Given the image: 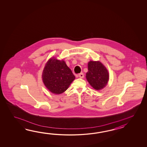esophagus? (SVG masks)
Here are the masks:
<instances>
[{
    "instance_id": "34e87169",
    "label": "esophagus",
    "mask_w": 147,
    "mask_h": 147,
    "mask_svg": "<svg viewBox=\"0 0 147 147\" xmlns=\"http://www.w3.org/2000/svg\"><path fill=\"white\" fill-rule=\"evenodd\" d=\"M78 76H79V78H84V74L83 73H80V74H79Z\"/></svg>"
}]
</instances>
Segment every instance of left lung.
<instances>
[{"instance_id":"8db88e82","label":"left lung","mask_w":147,"mask_h":147,"mask_svg":"<svg viewBox=\"0 0 147 147\" xmlns=\"http://www.w3.org/2000/svg\"><path fill=\"white\" fill-rule=\"evenodd\" d=\"M88 71L86 77L92 88L99 90L105 87L109 78L105 66L99 61H90L88 63Z\"/></svg>"}]
</instances>
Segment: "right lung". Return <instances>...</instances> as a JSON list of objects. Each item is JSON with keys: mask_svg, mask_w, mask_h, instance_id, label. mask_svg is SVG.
<instances>
[{"mask_svg": "<svg viewBox=\"0 0 147 147\" xmlns=\"http://www.w3.org/2000/svg\"><path fill=\"white\" fill-rule=\"evenodd\" d=\"M42 78L44 84L51 92L60 94L68 88L75 76L65 61L53 57L45 66Z\"/></svg>", "mask_w": 147, "mask_h": 147, "instance_id": "add662e5", "label": "right lung"}]
</instances>
